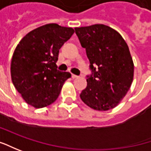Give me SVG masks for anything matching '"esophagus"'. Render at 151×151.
I'll return each instance as SVG.
<instances>
[{"mask_svg": "<svg viewBox=\"0 0 151 151\" xmlns=\"http://www.w3.org/2000/svg\"><path fill=\"white\" fill-rule=\"evenodd\" d=\"M72 78H78V76L75 75V74H72Z\"/></svg>", "mask_w": 151, "mask_h": 151, "instance_id": "1", "label": "esophagus"}]
</instances>
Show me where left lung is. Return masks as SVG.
I'll list each match as a JSON object with an SVG mask.
<instances>
[{
    "mask_svg": "<svg viewBox=\"0 0 151 151\" xmlns=\"http://www.w3.org/2000/svg\"><path fill=\"white\" fill-rule=\"evenodd\" d=\"M75 32L86 49L92 71L81 99L95 110L114 109L127 93L134 78L127 43L114 29L103 24L76 27Z\"/></svg>",
    "mask_w": 151,
    "mask_h": 151,
    "instance_id": "1",
    "label": "left lung"
}]
</instances>
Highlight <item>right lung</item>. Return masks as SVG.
Here are the masks:
<instances>
[{"mask_svg":"<svg viewBox=\"0 0 151 151\" xmlns=\"http://www.w3.org/2000/svg\"><path fill=\"white\" fill-rule=\"evenodd\" d=\"M73 33L71 27L47 24L30 32L17 46L11 64L12 80L29 105L43 108L58 98L71 74L58 70L56 63L59 49Z\"/></svg>","mask_w":151,"mask_h":151,"instance_id":"add662e5","label":"right lung"}]
</instances>
